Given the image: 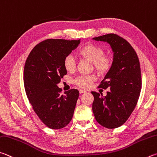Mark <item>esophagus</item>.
Here are the masks:
<instances>
[{
  "label": "esophagus",
  "mask_w": 157,
  "mask_h": 157,
  "mask_svg": "<svg viewBox=\"0 0 157 157\" xmlns=\"http://www.w3.org/2000/svg\"><path fill=\"white\" fill-rule=\"evenodd\" d=\"M79 93L82 94V93H86V90H82V89H79Z\"/></svg>",
  "instance_id": "obj_1"
}]
</instances>
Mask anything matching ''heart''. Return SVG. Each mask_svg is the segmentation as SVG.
<instances>
[{"instance_id": "b5f03b06", "label": "heart", "mask_w": 157, "mask_h": 157, "mask_svg": "<svg viewBox=\"0 0 157 157\" xmlns=\"http://www.w3.org/2000/svg\"><path fill=\"white\" fill-rule=\"evenodd\" d=\"M77 56L82 59L92 62L94 69L98 73L104 75L110 70L111 60L108 56L104 55V51L101 47L94 44H88L80 48L77 52ZM63 67L67 72L73 73L76 68V62L73 57L68 55L63 60ZM95 80L94 75H80L75 79L74 84L83 88H88Z\"/></svg>"}]
</instances>
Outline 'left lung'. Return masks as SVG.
Returning <instances> with one entry per match:
<instances>
[{
    "mask_svg": "<svg viewBox=\"0 0 157 157\" xmlns=\"http://www.w3.org/2000/svg\"><path fill=\"white\" fill-rule=\"evenodd\" d=\"M93 39L107 42L114 52L112 66L99 85V88L110 90L106 96L91 92L96 121L101 126L113 129L127 121L137 104L141 89L140 63L129 42L117 34L108 33Z\"/></svg>",
    "mask_w": 157,
    "mask_h": 157,
    "instance_id": "obj_1",
    "label": "left lung"
}]
</instances>
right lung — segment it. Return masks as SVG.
I'll return each instance as SVG.
<instances>
[{
  "label": "right lung",
  "instance_id": "obj_1",
  "mask_svg": "<svg viewBox=\"0 0 157 157\" xmlns=\"http://www.w3.org/2000/svg\"><path fill=\"white\" fill-rule=\"evenodd\" d=\"M79 42L80 40H45L33 47L25 62L23 79L27 98L39 119L51 129L64 128L73 117L79 91L72 88L62 95L57 84L67 73L64 58Z\"/></svg>",
  "mask_w": 157,
  "mask_h": 157
}]
</instances>
